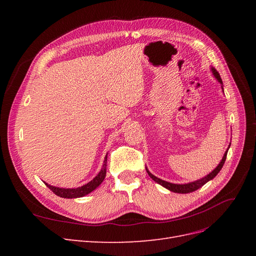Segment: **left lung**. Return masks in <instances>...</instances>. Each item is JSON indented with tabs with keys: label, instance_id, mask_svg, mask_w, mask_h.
<instances>
[{
	"label": "left lung",
	"instance_id": "1",
	"mask_svg": "<svg viewBox=\"0 0 256 256\" xmlns=\"http://www.w3.org/2000/svg\"><path fill=\"white\" fill-rule=\"evenodd\" d=\"M212 74L216 76V79L218 80V81L221 83V85H222V80H221V76H220L219 72H216V69L212 68ZM222 90H223V86H222ZM228 148H230V146H228ZM228 150L226 152V154H224V156H223V158H222L220 164H218V166H216L212 172H210L208 175H206L205 177L200 178V180H196V182H192L182 184H172V182H168L160 180V178H158V177H156L154 175H152L147 168H146V171H147V173H148V175H150V178H152V180H154V182H156L159 184H161L162 187L166 188L168 190L172 191V192H175V193H190V192H193V191H196V190L200 189V187H203V186H204L207 182L212 180V178H214V177L216 176V174H218V173L220 172V170L222 168V166H223V164H224V162H226Z\"/></svg>",
	"mask_w": 256,
	"mask_h": 256
}]
</instances>
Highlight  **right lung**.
I'll return each mask as SVG.
<instances>
[{
  "mask_svg": "<svg viewBox=\"0 0 256 256\" xmlns=\"http://www.w3.org/2000/svg\"><path fill=\"white\" fill-rule=\"evenodd\" d=\"M106 159H108V154L104 157V166L100 170V172L98 173V175L92 180L90 182H88L86 184H83L79 188H74V189H65V188H58V187H54V186L46 184V186L53 192L56 193L58 196L64 198H82L84 196L88 194L92 191H94L98 186L102 184L104 180L106 174Z\"/></svg>",
  "mask_w": 256,
  "mask_h": 256,
  "instance_id": "1",
  "label": "right lung"
}]
</instances>
